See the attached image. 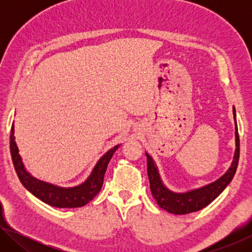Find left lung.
Returning <instances> with one entry per match:
<instances>
[{
	"label": "left lung",
	"mask_w": 252,
	"mask_h": 252,
	"mask_svg": "<svg viewBox=\"0 0 252 252\" xmlns=\"http://www.w3.org/2000/svg\"><path fill=\"white\" fill-rule=\"evenodd\" d=\"M233 117L236 121V111L233 108ZM236 152H234L233 161L231 167L218 180L204 186L200 189H195L185 193H174L163 186L161 178L158 172L155 162L152 158L146 153L147 165H148V177L150 181V189L153 198L156 199L159 207L164 209L165 211L174 215H187L194 211L201 210L211 203L218 195L222 192L236 173L239 162V153H240V141H239V133L236 122Z\"/></svg>",
	"instance_id": "8db88e82"
}]
</instances>
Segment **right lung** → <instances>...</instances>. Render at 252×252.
I'll use <instances>...</instances> for the list:
<instances>
[{"instance_id": "obj_1", "label": "right lung", "mask_w": 252, "mask_h": 252, "mask_svg": "<svg viewBox=\"0 0 252 252\" xmlns=\"http://www.w3.org/2000/svg\"><path fill=\"white\" fill-rule=\"evenodd\" d=\"M119 146L111 149L97 161L90 177L82 185L74 188H60L33 178L22 163L14 138V125L12 126L10 135V150L16 174L22 185L41 201L57 208H79L89 203L99 193L103 185L104 173L108 163L117 151Z\"/></svg>"}]
</instances>
